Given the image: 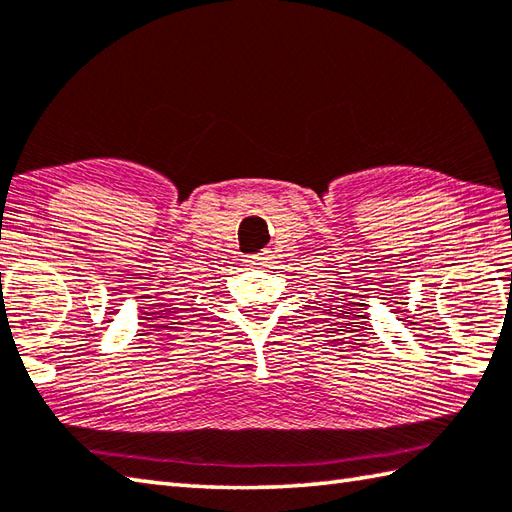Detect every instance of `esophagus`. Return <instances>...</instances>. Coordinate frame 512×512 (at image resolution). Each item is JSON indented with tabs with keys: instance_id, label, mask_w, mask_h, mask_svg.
Segmentation results:
<instances>
[{
	"instance_id": "esophagus-1",
	"label": "esophagus",
	"mask_w": 512,
	"mask_h": 512,
	"mask_svg": "<svg viewBox=\"0 0 512 512\" xmlns=\"http://www.w3.org/2000/svg\"><path fill=\"white\" fill-rule=\"evenodd\" d=\"M264 262H266L264 255H257V257H250V259H248L250 266H259V264H264Z\"/></svg>"
}]
</instances>
